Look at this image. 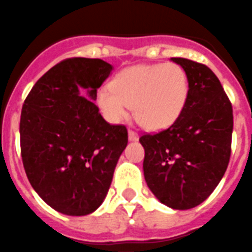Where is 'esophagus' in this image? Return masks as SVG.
I'll return each instance as SVG.
<instances>
[{"label": "esophagus", "mask_w": 252, "mask_h": 252, "mask_svg": "<svg viewBox=\"0 0 252 252\" xmlns=\"http://www.w3.org/2000/svg\"><path fill=\"white\" fill-rule=\"evenodd\" d=\"M128 140L130 141L139 140V135H137V132H135L134 130H128Z\"/></svg>", "instance_id": "1"}]
</instances>
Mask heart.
Returning <instances> with one entry per match:
<instances>
[{
	"label": "heart",
	"instance_id": "obj_1",
	"mask_svg": "<svg viewBox=\"0 0 252 252\" xmlns=\"http://www.w3.org/2000/svg\"><path fill=\"white\" fill-rule=\"evenodd\" d=\"M189 77L177 63L136 64L124 68L109 88L98 93V104L111 122L128 117L134 105L137 121L149 130H163L181 116L189 98Z\"/></svg>",
	"mask_w": 252,
	"mask_h": 252
}]
</instances>
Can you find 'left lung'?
Wrapping results in <instances>:
<instances>
[{"label": "left lung", "instance_id": "1", "mask_svg": "<svg viewBox=\"0 0 252 252\" xmlns=\"http://www.w3.org/2000/svg\"><path fill=\"white\" fill-rule=\"evenodd\" d=\"M189 77V98L175 124L140 137L144 177L172 209L195 208L209 197L228 167L233 113L222 84L208 66L173 57Z\"/></svg>", "mask_w": 252, "mask_h": 252}]
</instances>
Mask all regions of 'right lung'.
Masks as SVG:
<instances>
[{
	"label": "right lung",
	"instance_id": "add662e5",
	"mask_svg": "<svg viewBox=\"0 0 252 252\" xmlns=\"http://www.w3.org/2000/svg\"><path fill=\"white\" fill-rule=\"evenodd\" d=\"M112 70L99 59L64 60L36 81L21 109L28 180L51 208L66 216H87L99 208L127 145L126 127L109 125L94 103Z\"/></svg>",
	"mask_w": 252,
	"mask_h": 252
}]
</instances>
